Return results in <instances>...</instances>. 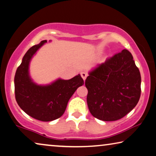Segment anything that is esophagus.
Returning a JSON list of instances; mask_svg holds the SVG:
<instances>
[{"mask_svg":"<svg viewBox=\"0 0 156 156\" xmlns=\"http://www.w3.org/2000/svg\"><path fill=\"white\" fill-rule=\"evenodd\" d=\"M81 77H82L83 80H85L86 79V77H87L88 75H87V73H85V72H81Z\"/></svg>","mask_w":156,"mask_h":156,"instance_id":"34e87169","label":"esophagus"}]
</instances>
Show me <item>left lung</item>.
<instances>
[{
	"mask_svg": "<svg viewBox=\"0 0 156 156\" xmlns=\"http://www.w3.org/2000/svg\"><path fill=\"white\" fill-rule=\"evenodd\" d=\"M85 81L87 104L95 118L121 119L134 109L141 95V75L133 55L123 49L92 69Z\"/></svg>",
	"mask_w": 156,
	"mask_h": 156,
	"instance_id": "8db88e82",
	"label": "left lung"
}]
</instances>
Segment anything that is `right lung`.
I'll return each instance as SVG.
<instances>
[{"label": "right lung", "mask_w": 156, "mask_h": 156, "mask_svg": "<svg viewBox=\"0 0 156 156\" xmlns=\"http://www.w3.org/2000/svg\"><path fill=\"white\" fill-rule=\"evenodd\" d=\"M47 42L42 40L28 50L14 76V93L19 106L30 116L42 121L60 118L72 95L83 84L80 75L68 80L58 79L47 85H39L33 81L29 74L30 62Z\"/></svg>", "instance_id": "add662e5"}]
</instances>
